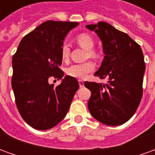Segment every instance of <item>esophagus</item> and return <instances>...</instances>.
<instances>
[{
  "instance_id": "34e87169",
  "label": "esophagus",
  "mask_w": 155,
  "mask_h": 155,
  "mask_svg": "<svg viewBox=\"0 0 155 155\" xmlns=\"http://www.w3.org/2000/svg\"><path fill=\"white\" fill-rule=\"evenodd\" d=\"M79 84H80V87H83L84 86V82H83V81H79Z\"/></svg>"
}]
</instances>
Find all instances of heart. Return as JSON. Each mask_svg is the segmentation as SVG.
<instances>
[{
  "label": "heart",
  "mask_w": 155,
  "mask_h": 155,
  "mask_svg": "<svg viewBox=\"0 0 155 155\" xmlns=\"http://www.w3.org/2000/svg\"><path fill=\"white\" fill-rule=\"evenodd\" d=\"M76 41L81 47L87 51V57L97 58L98 53L93 50L94 46V39L91 35L86 33H82L76 36ZM70 49L68 47L67 44L62 45L61 49V58L66 61L69 57ZM94 70V64L92 61H87L82 64H74L69 66L66 69V74L71 77L77 78V79H84L88 74L91 73Z\"/></svg>",
  "instance_id": "1"
}]
</instances>
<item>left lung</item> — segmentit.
I'll return each instance as SVG.
<instances>
[{
    "label": "left lung",
    "instance_id": "left-lung-1",
    "mask_svg": "<svg viewBox=\"0 0 155 155\" xmlns=\"http://www.w3.org/2000/svg\"><path fill=\"white\" fill-rule=\"evenodd\" d=\"M100 37L105 54L94 76L107 84L84 83L91 91L88 108L92 116L106 125H120L133 116L143 94L145 63L140 45L126 33L106 22L87 25Z\"/></svg>",
    "mask_w": 155,
    "mask_h": 155
}]
</instances>
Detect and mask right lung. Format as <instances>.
Masks as SVG:
<instances>
[{"label": "right lung", "mask_w": 155, "mask_h": 155, "mask_svg": "<svg viewBox=\"0 0 155 155\" xmlns=\"http://www.w3.org/2000/svg\"><path fill=\"white\" fill-rule=\"evenodd\" d=\"M78 22L47 21L25 35L12 58V85L20 114L35 130L51 129L67 114L77 80L66 75L56 87L51 77L61 80L64 72L61 49L68 32Z\"/></svg>", "instance_id": "1"}]
</instances>
